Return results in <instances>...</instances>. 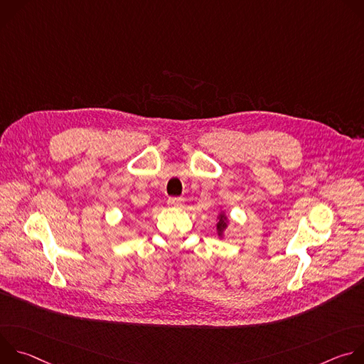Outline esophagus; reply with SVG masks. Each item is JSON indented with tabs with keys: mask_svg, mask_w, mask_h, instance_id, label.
I'll use <instances>...</instances> for the list:
<instances>
[{
	"mask_svg": "<svg viewBox=\"0 0 364 364\" xmlns=\"http://www.w3.org/2000/svg\"><path fill=\"white\" fill-rule=\"evenodd\" d=\"M167 203H168V205L177 207V209H180V207L184 204V198H181V197H170Z\"/></svg>",
	"mask_w": 364,
	"mask_h": 364,
	"instance_id": "obj_1",
	"label": "esophagus"
}]
</instances>
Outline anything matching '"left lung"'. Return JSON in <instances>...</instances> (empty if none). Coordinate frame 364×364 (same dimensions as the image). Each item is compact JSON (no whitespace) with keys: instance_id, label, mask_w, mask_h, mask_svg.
<instances>
[{"instance_id":"8db88e82","label":"left lung","mask_w":364,"mask_h":364,"mask_svg":"<svg viewBox=\"0 0 364 364\" xmlns=\"http://www.w3.org/2000/svg\"><path fill=\"white\" fill-rule=\"evenodd\" d=\"M218 225H216V229H218V235L222 237L223 236V233H225V230H226V228H228V223H229V220H228V216L223 213V212H220V215L218 216Z\"/></svg>"}]
</instances>
